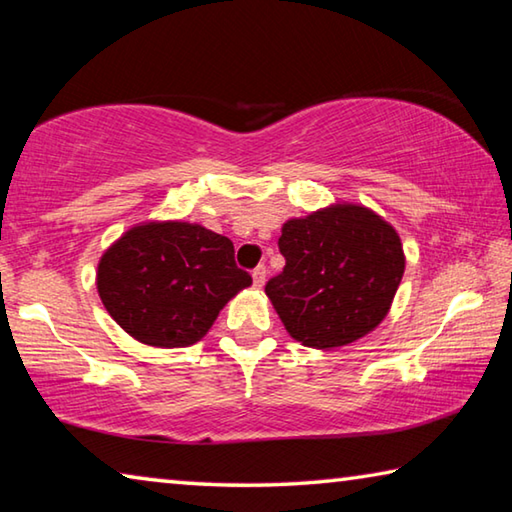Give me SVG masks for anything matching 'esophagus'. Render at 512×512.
Instances as JSON below:
<instances>
[{"label": "esophagus", "instance_id": "esophagus-1", "mask_svg": "<svg viewBox=\"0 0 512 512\" xmlns=\"http://www.w3.org/2000/svg\"><path fill=\"white\" fill-rule=\"evenodd\" d=\"M251 276H254V286H256V288H263V286H265V279H267L265 265H258L256 270L251 272Z\"/></svg>", "mask_w": 512, "mask_h": 512}]
</instances>
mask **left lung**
Masks as SVG:
<instances>
[{
    "label": "left lung",
    "mask_w": 512,
    "mask_h": 512,
    "mask_svg": "<svg viewBox=\"0 0 512 512\" xmlns=\"http://www.w3.org/2000/svg\"><path fill=\"white\" fill-rule=\"evenodd\" d=\"M279 249L286 267L265 292L292 338L315 349L349 345L376 329L406 267L397 231L356 204L288 220Z\"/></svg>",
    "instance_id": "obj_1"
}]
</instances>
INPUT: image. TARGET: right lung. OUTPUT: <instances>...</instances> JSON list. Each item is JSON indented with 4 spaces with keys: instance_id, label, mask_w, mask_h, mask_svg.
<instances>
[{
    "instance_id": "obj_1",
    "label": "right lung",
    "mask_w": 512,
    "mask_h": 512,
    "mask_svg": "<svg viewBox=\"0 0 512 512\" xmlns=\"http://www.w3.org/2000/svg\"><path fill=\"white\" fill-rule=\"evenodd\" d=\"M233 242L190 222H145L104 251L97 290L108 315L149 347L195 345L226 301L251 286Z\"/></svg>"
}]
</instances>
